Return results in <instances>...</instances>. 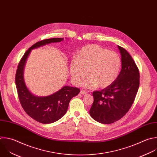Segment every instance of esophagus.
Wrapping results in <instances>:
<instances>
[{
  "mask_svg": "<svg viewBox=\"0 0 157 157\" xmlns=\"http://www.w3.org/2000/svg\"><path fill=\"white\" fill-rule=\"evenodd\" d=\"M80 94H81V95H85V94H86V92H85V91H84V90H81V91H80Z\"/></svg>",
  "mask_w": 157,
  "mask_h": 157,
  "instance_id": "34e87169",
  "label": "esophagus"
}]
</instances>
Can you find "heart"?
<instances>
[{"label": "heart", "instance_id": "1", "mask_svg": "<svg viewBox=\"0 0 157 157\" xmlns=\"http://www.w3.org/2000/svg\"><path fill=\"white\" fill-rule=\"evenodd\" d=\"M121 68V60L117 53L92 44L78 52L75 59L71 62L70 74L76 84L82 82L87 73V87L105 88L115 81Z\"/></svg>", "mask_w": 157, "mask_h": 157}]
</instances>
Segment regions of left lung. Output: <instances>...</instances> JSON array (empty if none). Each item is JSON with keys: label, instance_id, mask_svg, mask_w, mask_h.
<instances>
[{"label": "left lung", "instance_id": "1", "mask_svg": "<svg viewBox=\"0 0 157 157\" xmlns=\"http://www.w3.org/2000/svg\"><path fill=\"white\" fill-rule=\"evenodd\" d=\"M121 70L115 81L101 90L93 92L90 117L101 124H111L123 118L132 106L139 87V71L128 52L118 45Z\"/></svg>", "mask_w": 157, "mask_h": 157}]
</instances>
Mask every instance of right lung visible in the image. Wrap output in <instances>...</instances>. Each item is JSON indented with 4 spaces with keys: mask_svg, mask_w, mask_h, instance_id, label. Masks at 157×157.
Listing matches in <instances>:
<instances>
[{
    "mask_svg": "<svg viewBox=\"0 0 157 157\" xmlns=\"http://www.w3.org/2000/svg\"><path fill=\"white\" fill-rule=\"evenodd\" d=\"M63 38L42 40L32 45L21 59L15 76V84L21 105L25 112L34 120L42 123H54L62 118L67 112L70 101L80 92L77 87L64 86L58 91L47 96H37L27 87L24 79V69L28 57L33 49L56 42Z\"/></svg>",
    "mask_w": 157,
    "mask_h": 157,
    "instance_id": "obj_1",
    "label": "right lung"
}]
</instances>
